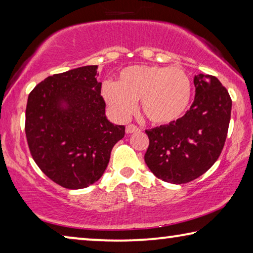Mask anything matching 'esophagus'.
<instances>
[{
	"label": "esophagus",
	"instance_id": "34e87169",
	"mask_svg": "<svg viewBox=\"0 0 253 253\" xmlns=\"http://www.w3.org/2000/svg\"><path fill=\"white\" fill-rule=\"evenodd\" d=\"M140 129L138 127H137L136 125H128V126H126V132L127 134H132V132H136V131H139Z\"/></svg>",
	"mask_w": 253,
	"mask_h": 253
}]
</instances>
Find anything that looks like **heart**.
<instances>
[{
    "label": "heart",
    "mask_w": 253,
    "mask_h": 253,
    "mask_svg": "<svg viewBox=\"0 0 253 253\" xmlns=\"http://www.w3.org/2000/svg\"><path fill=\"white\" fill-rule=\"evenodd\" d=\"M101 93L119 121L129 118L140 99L145 117L165 125L185 114L192 97V81L181 68L131 66L119 72L116 83L106 81Z\"/></svg>",
    "instance_id": "1"
}]
</instances>
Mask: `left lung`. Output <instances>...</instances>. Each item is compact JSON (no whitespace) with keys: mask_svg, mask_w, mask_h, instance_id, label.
Here are the masks:
<instances>
[{"mask_svg":"<svg viewBox=\"0 0 253 253\" xmlns=\"http://www.w3.org/2000/svg\"><path fill=\"white\" fill-rule=\"evenodd\" d=\"M195 98L177 121L146 130L145 163L156 177L184 184L203 175L223 149L232 100L214 76L194 77Z\"/></svg>","mask_w":253,"mask_h":253,"instance_id":"obj_1","label":"left lung"}]
</instances>
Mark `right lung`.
<instances>
[{
    "label": "right lung",
    "instance_id": "add662e5",
    "mask_svg": "<svg viewBox=\"0 0 253 253\" xmlns=\"http://www.w3.org/2000/svg\"><path fill=\"white\" fill-rule=\"evenodd\" d=\"M98 66L50 76L30 92L25 135L34 162L50 179L70 190L99 179L125 126L106 117Z\"/></svg>",
    "mask_w": 253,
    "mask_h": 253
}]
</instances>
